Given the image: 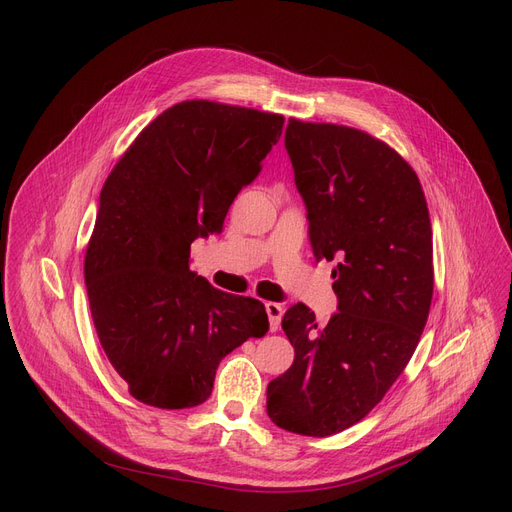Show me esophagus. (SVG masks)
I'll return each mask as SVG.
<instances>
[{
	"instance_id": "1",
	"label": "esophagus",
	"mask_w": 512,
	"mask_h": 512,
	"mask_svg": "<svg viewBox=\"0 0 512 512\" xmlns=\"http://www.w3.org/2000/svg\"><path fill=\"white\" fill-rule=\"evenodd\" d=\"M265 311H267V317H270V332H278L280 319L284 315L282 305H278V303H265Z\"/></svg>"
}]
</instances>
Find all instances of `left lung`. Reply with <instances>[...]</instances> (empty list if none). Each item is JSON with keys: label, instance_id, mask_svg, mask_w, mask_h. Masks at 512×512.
Listing matches in <instances>:
<instances>
[{"label": "left lung", "instance_id": "obj_1", "mask_svg": "<svg viewBox=\"0 0 512 512\" xmlns=\"http://www.w3.org/2000/svg\"><path fill=\"white\" fill-rule=\"evenodd\" d=\"M284 147L317 259L336 261L338 311L326 328L292 305L294 361L267 384V415L326 438L361 421L413 357L434 294L432 224L413 168L367 132L290 120Z\"/></svg>", "mask_w": 512, "mask_h": 512}]
</instances>
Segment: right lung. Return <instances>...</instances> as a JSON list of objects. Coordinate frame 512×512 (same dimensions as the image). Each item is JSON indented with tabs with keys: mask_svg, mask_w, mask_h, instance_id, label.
<instances>
[{
	"mask_svg": "<svg viewBox=\"0 0 512 512\" xmlns=\"http://www.w3.org/2000/svg\"><path fill=\"white\" fill-rule=\"evenodd\" d=\"M282 126V116L247 107L178 103L134 139L101 188L85 257L91 315L105 357L145 405H201L220 361L270 328L261 301L191 272V245L222 232Z\"/></svg>",
	"mask_w": 512,
	"mask_h": 512,
	"instance_id": "right-lung-1",
	"label": "right lung"
}]
</instances>
